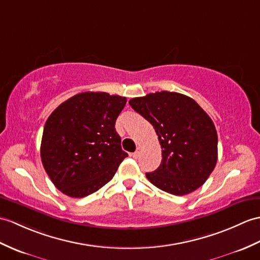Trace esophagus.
<instances>
[{
	"label": "esophagus",
	"mask_w": 260,
	"mask_h": 260,
	"mask_svg": "<svg viewBox=\"0 0 260 260\" xmlns=\"http://www.w3.org/2000/svg\"><path fill=\"white\" fill-rule=\"evenodd\" d=\"M140 154H141V148H137V150L135 153H133V157L134 158H137L138 156H140Z\"/></svg>",
	"instance_id": "obj_1"
}]
</instances>
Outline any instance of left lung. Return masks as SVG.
Wrapping results in <instances>:
<instances>
[{"mask_svg": "<svg viewBox=\"0 0 260 260\" xmlns=\"http://www.w3.org/2000/svg\"><path fill=\"white\" fill-rule=\"evenodd\" d=\"M128 103L153 125L161 147L159 167L146 173L149 182L177 196L199 188L217 162V132L207 113L188 96L167 90Z\"/></svg>", "mask_w": 260, "mask_h": 260, "instance_id": "left-lung-1", "label": "left lung"}]
</instances>
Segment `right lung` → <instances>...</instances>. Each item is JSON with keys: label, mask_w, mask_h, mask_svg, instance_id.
<instances>
[{"label": "right lung", "mask_w": 260, "mask_h": 260, "mask_svg": "<svg viewBox=\"0 0 260 260\" xmlns=\"http://www.w3.org/2000/svg\"><path fill=\"white\" fill-rule=\"evenodd\" d=\"M125 104L123 96L84 92L48 116L41 143L42 164L63 194L73 198L93 194L127 157L115 129Z\"/></svg>", "instance_id": "1"}]
</instances>
